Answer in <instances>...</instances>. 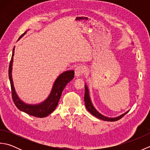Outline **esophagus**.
Listing matches in <instances>:
<instances>
[{"mask_svg":"<svg viewBox=\"0 0 150 150\" xmlns=\"http://www.w3.org/2000/svg\"><path fill=\"white\" fill-rule=\"evenodd\" d=\"M84 72V68L82 66H77L75 68V74L76 77H80Z\"/></svg>","mask_w":150,"mask_h":150,"instance_id":"1","label":"esophagus"}]
</instances>
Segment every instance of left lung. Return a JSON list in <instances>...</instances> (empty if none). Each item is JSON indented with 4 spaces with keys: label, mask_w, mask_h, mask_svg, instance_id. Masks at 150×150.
Wrapping results in <instances>:
<instances>
[{
    "label": "left lung",
    "mask_w": 150,
    "mask_h": 150,
    "mask_svg": "<svg viewBox=\"0 0 150 150\" xmlns=\"http://www.w3.org/2000/svg\"><path fill=\"white\" fill-rule=\"evenodd\" d=\"M84 102H85V106L86 109L90 111V112L94 115L95 117H96L98 119H100L101 120H106V121H110V122H113V121H117L118 120H119L121 118L123 117L128 112L127 111L125 113H124L122 115H121L119 117H117L115 118H109L107 117H105L103 115H101L100 113H98V111L96 110V109L94 108V106L92 104L90 98V95H89V91H88V89L87 88V86L85 85V92H84Z\"/></svg>",
    "instance_id": "obj_1"
}]
</instances>
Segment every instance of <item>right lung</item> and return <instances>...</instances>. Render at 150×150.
Instances as JSON below:
<instances>
[{
    "label": "right lung",
    "instance_id": "add662e5",
    "mask_svg": "<svg viewBox=\"0 0 150 150\" xmlns=\"http://www.w3.org/2000/svg\"><path fill=\"white\" fill-rule=\"evenodd\" d=\"M25 33H24L22 34L21 37L23 36ZM14 52L15 47L13 49L12 56L10 60V63H9L8 71L9 81H10L11 84V95L13 103L18 110H20L22 111H24V112L26 113L28 115L39 118L45 117L50 113H52L55 110L57 105H58L59 101L60 100V97H61L64 88H65L66 84L69 82L71 81L73 77H74V71L71 70V71H67L66 72H64L57 79L55 83H54L53 87L52 88V90L50 96L47 97V99L44 103L37 105L26 104L24 103L22 100H21L20 98L18 97L13 86V82L12 80L11 70Z\"/></svg>",
    "mask_w": 150,
    "mask_h": 150
}]
</instances>
